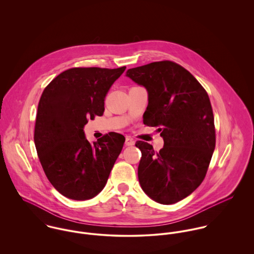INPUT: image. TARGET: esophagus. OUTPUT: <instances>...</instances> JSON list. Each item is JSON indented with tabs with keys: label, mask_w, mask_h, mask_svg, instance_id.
Instances as JSON below:
<instances>
[{
	"label": "esophagus",
	"mask_w": 254,
	"mask_h": 254,
	"mask_svg": "<svg viewBox=\"0 0 254 254\" xmlns=\"http://www.w3.org/2000/svg\"><path fill=\"white\" fill-rule=\"evenodd\" d=\"M125 145H135V141L132 139V138H130V137H126V139H125Z\"/></svg>",
	"instance_id": "obj_1"
}]
</instances>
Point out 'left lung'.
<instances>
[{"label": "left lung", "instance_id": "1", "mask_svg": "<svg viewBox=\"0 0 254 254\" xmlns=\"http://www.w3.org/2000/svg\"><path fill=\"white\" fill-rule=\"evenodd\" d=\"M126 76L146 89L144 124L156 127L164 141L159 151L145 142H136L142 151L138 167L141 187L156 202H178L202 183L215 148L209 97L190 73L170 61L128 69Z\"/></svg>", "mask_w": 254, "mask_h": 254}]
</instances>
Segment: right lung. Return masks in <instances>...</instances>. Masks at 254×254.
Returning a JSON list of instances; mask_svg holds the SVG:
<instances>
[{"label": "right lung", "mask_w": 254, "mask_h": 254, "mask_svg": "<svg viewBox=\"0 0 254 254\" xmlns=\"http://www.w3.org/2000/svg\"><path fill=\"white\" fill-rule=\"evenodd\" d=\"M126 66L74 67L58 75L43 91L34 142L44 172L54 188L74 200L96 196L105 188L125 142L110 132L90 144L88 120L102 116L105 98Z\"/></svg>", "instance_id": "1"}]
</instances>
